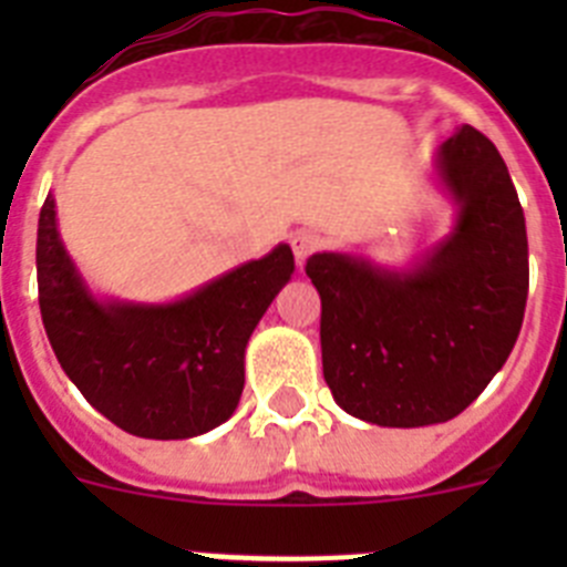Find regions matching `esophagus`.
I'll use <instances>...</instances> for the list:
<instances>
[{
  "label": "esophagus",
  "mask_w": 567,
  "mask_h": 567,
  "mask_svg": "<svg viewBox=\"0 0 567 567\" xmlns=\"http://www.w3.org/2000/svg\"><path fill=\"white\" fill-rule=\"evenodd\" d=\"M289 244H292V252H295V258H298V264L303 267L309 255L318 252V249H320V235L312 233V229H298V233L292 235V240H289Z\"/></svg>",
  "instance_id": "esophagus-1"
}]
</instances>
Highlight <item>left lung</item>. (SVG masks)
I'll use <instances>...</instances> for the list:
<instances>
[{
	"mask_svg": "<svg viewBox=\"0 0 567 567\" xmlns=\"http://www.w3.org/2000/svg\"><path fill=\"white\" fill-rule=\"evenodd\" d=\"M454 229L409 269L318 252L323 378L343 412L389 429L457 417L503 369L528 298L517 189L480 130H454L434 158Z\"/></svg>",
	"mask_w": 567,
	"mask_h": 567,
	"instance_id": "obj_1",
	"label": "left lung"
}]
</instances>
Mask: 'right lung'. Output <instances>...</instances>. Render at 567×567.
<instances>
[{"mask_svg": "<svg viewBox=\"0 0 567 567\" xmlns=\"http://www.w3.org/2000/svg\"><path fill=\"white\" fill-rule=\"evenodd\" d=\"M295 272L292 249L218 275L169 303L96 298L59 235L56 198L39 213V309L64 374L124 432L189 440L233 417L249 334Z\"/></svg>", "mask_w": 567, "mask_h": 567, "instance_id": "add662e5", "label": "right lung"}]
</instances>
